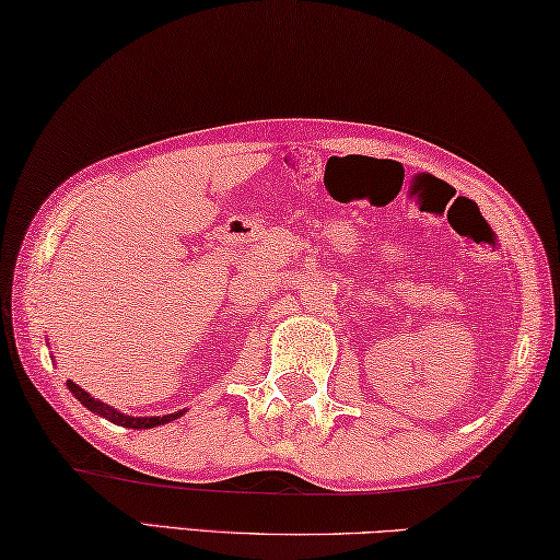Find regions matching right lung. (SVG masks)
Wrapping results in <instances>:
<instances>
[{
  "mask_svg": "<svg viewBox=\"0 0 560 560\" xmlns=\"http://www.w3.org/2000/svg\"><path fill=\"white\" fill-rule=\"evenodd\" d=\"M67 388L72 392L74 398H79V404L89 408V411L96 413V416H104L106 421L124 425V429H156V425L172 423V421L179 419V416L186 413V408H184V411H174V413H166V416H129V413L117 411V408L109 406V404L100 401V398H94L92 394H86L82 386L74 384V381H69Z\"/></svg>",
  "mask_w": 560,
  "mask_h": 560,
  "instance_id": "1",
  "label": "right lung"
}]
</instances>
